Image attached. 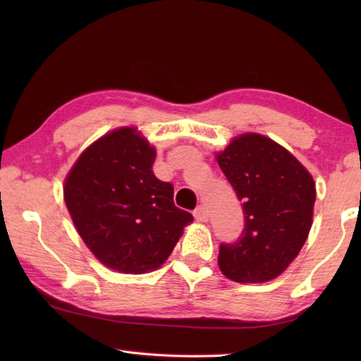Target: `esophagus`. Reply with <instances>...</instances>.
Segmentation results:
<instances>
[{
  "instance_id": "34e87169",
  "label": "esophagus",
  "mask_w": 361,
  "mask_h": 361,
  "mask_svg": "<svg viewBox=\"0 0 361 361\" xmlns=\"http://www.w3.org/2000/svg\"><path fill=\"white\" fill-rule=\"evenodd\" d=\"M194 218L197 219V221H200V223H207V221H209V218H210V213H209V210L205 209L204 205H199L197 209L194 210Z\"/></svg>"
}]
</instances>
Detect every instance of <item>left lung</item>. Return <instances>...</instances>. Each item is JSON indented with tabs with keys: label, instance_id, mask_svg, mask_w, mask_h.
<instances>
[{
	"label": "left lung",
	"instance_id": "obj_1",
	"mask_svg": "<svg viewBox=\"0 0 361 361\" xmlns=\"http://www.w3.org/2000/svg\"><path fill=\"white\" fill-rule=\"evenodd\" d=\"M216 161L245 215L239 239L219 245L218 266L234 282H269L307 240L315 204L312 175L290 151L259 133L235 137Z\"/></svg>",
	"mask_w": 361,
	"mask_h": 361
}]
</instances>
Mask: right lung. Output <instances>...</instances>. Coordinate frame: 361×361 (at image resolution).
I'll return each instance as SVG.
<instances>
[{"instance_id":"right-lung-1","label":"right lung","mask_w":361,"mask_h":361,"mask_svg":"<svg viewBox=\"0 0 361 361\" xmlns=\"http://www.w3.org/2000/svg\"><path fill=\"white\" fill-rule=\"evenodd\" d=\"M156 149L121 127L78 157L63 197L95 258L122 274L154 271L173 252L192 215L175 207L173 186L152 173Z\"/></svg>"}]
</instances>
